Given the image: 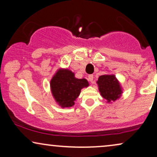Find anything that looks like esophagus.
<instances>
[{
    "label": "esophagus",
    "mask_w": 157,
    "mask_h": 157,
    "mask_svg": "<svg viewBox=\"0 0 157 157\" xmlns=\"http://www.w3.org/2000/svg\"><path fill=\"white\" fill-rule=\"evenodd\" d=\"M94 80V76L93 75H89V81H91V82H93Z\"/></svg>",
    "instance_id": "1"
}]
</instances>
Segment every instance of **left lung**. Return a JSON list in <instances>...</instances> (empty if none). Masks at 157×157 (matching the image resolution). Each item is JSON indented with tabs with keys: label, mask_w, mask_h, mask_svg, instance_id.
Returning a JSON list of instances; mask_svg holds the SVG:
<instances>
[{
	"label": "left lung",
	"mask_w": 157,
	"mask_h": 157,
	"mask_svg": "<svg viewBox=\"0 0 157 157\" xmlns=\"http://www.w3.org/2000/svg\"><path fill=\"white\" fill-rule=\"evenodd\" d=\"M102 97L108 102L114 101L121 94V89L114 75H103L97 81Z\"/></svg>",
	"instance_id": "obj_1"
}]
</instances>
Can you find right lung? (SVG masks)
Segmentation results:
<instances>
[{
  "label": "right lung",
  "mask_w": 157,
  "mask_h": 157,
  "mask_svg": "<svg viewBox=\"0 0 157 157\" xmlns=\"http://www.w3.org/2000/svg\"><path fill=\"white\" fill-rule=\"evenodd\" d=\"M89 83L86 79L74 77L71 71L59 70L51 81L53 96L61 107H71L83 87H87Z\"/></svg>",
  "instance_id": "right-lung-1"
}]
</instances>
